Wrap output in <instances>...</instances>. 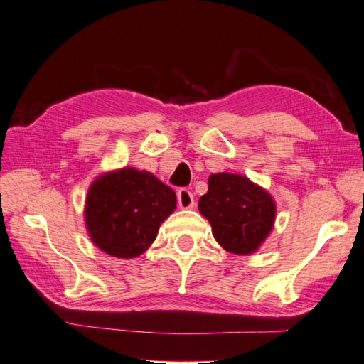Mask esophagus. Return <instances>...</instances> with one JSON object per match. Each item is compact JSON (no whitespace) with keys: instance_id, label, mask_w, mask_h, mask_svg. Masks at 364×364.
I'll list each match as a JSON object with an SVG mask.
<instances>
[{"instance_id":"34e87169","label":"esophagus","mask_w":364,"mask_h":364,"mask_svg":"<svg viewBox=\"0 0 364 364\" xmlns=\"http://www.w3.org/2000/svg\"><path fill=\"white\" fill-rule=\"evenodd\" d=\"M177 203L181 209H191L195 205V198L190 188H181L177 191Z\"/></svg>"}]
</instances>
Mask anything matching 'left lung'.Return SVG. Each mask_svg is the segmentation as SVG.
Wrapping results in <instances>:
<instances>
[{"instance_id": "obj_1", "label": "left lung", "mask_w": 364, "mask_h": 364, "mask_svg": "<svg viewBox=\"0 0 364 364\" xmlns=\"http://www.w3.org/2000/svg\"><path fill=\"white\" fill-rule=\"evenodd\" d=\"M198 209L209 220L215 241L236 255L255 252L276 218L269 193L239 174H212Z\"/></svg>"}]
</instances>
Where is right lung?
Masks as SVG:
<instances>
[{"label": "right lung", "mask_w": 364, "mask_h": 364, "mask_svg": "<svg viewBox=\"0 0 364 364\" xmlns=\"http://www.w3.org/2000/svg\"><path fill=\"white\" fill-rule=\"evenodd\" d=\"M176 209L174 190L147 171L123 168L88 190L85 223L93 244L115 258H134L155 241Z\"/></svg>", "instance_id": "add662e5"}]
</instances>
